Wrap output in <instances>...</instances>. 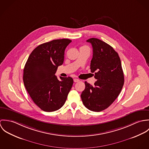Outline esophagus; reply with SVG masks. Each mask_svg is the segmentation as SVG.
Here are the masks:
<instances>
[{"instance_id":"obj_1","label":"esophagus","mask_w":149,"mask_h":149,"mask_svg":"<svg viewBox=\"0 0 149 149\" xmlns=\"http://www.w3.org/2000/svg\"><path fill=\"white\" fill-rule=\"evenodd\" d=\"M73 81H74V83H77V82L79 81V79H74L73 80Z\"/></svg>"}]
</instances>
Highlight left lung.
<instances>
[{"mask_svg":"<svg viewBox=\"0 0 149 149\" xmlns=\"http://www.w3.org/2000/svg\"><path fill=\"white\" fill-rule=\"evenodd\" d=\"M93 48L91 72L95 73L94 85L85 81L81 95L88 109L100 112L109 106L118 97L124 84V74L120 57L112 46L97 38L86 41Z\"/></svg>","mask_w":149,"mask_h":149,"instance_id":"1","label":"left lung"}]
</instances>
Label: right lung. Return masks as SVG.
I'll return each mask as SVG.
<instances>
[{"label":"right lung","instance_id":"1","mask_svg":"<svg viewBox=\"0 0 149 149\" xmlns=\"http://www.w3.org/2000/svg\"><path fill=\"white\" fill-rule=\"evenodd\" d=\"M72 42L69 39L55 40L35 48L23 69L24 86L34 103L46 112L55 111L63 106L73 80L55 73L64 63V52Z\"/></svg>","mask_w":149,"mask_h":149}]
</instances>
